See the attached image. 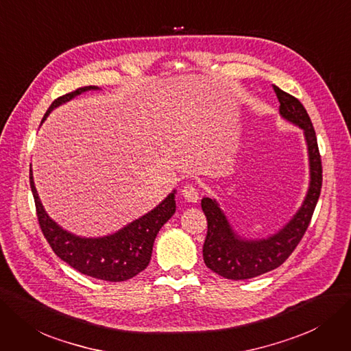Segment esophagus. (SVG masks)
I'll use <instances>...</instances> for the list:
<instances>
[{
  "label": "esophagus",
  "instance_id": "34e87169",
  "mask_svg": "<svg viewBox=\"0 0 351 351\" xmlns=\"http://www.w3.org/2000/svg\"><path fill=\"white\" fill-rule=\"evenodd\" d=\"M181 194H183V197L190 203H197L199 200V190L193 184H186L181 189Z\"/></svg>",
  "mask_w": 351,
  "mask_h": 351
}]
</instances>
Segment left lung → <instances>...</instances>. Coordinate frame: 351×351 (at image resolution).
<instances>
[{"label": "left lung", "instance_id": "1", "mask_svg": "<svg viewBox=\"0 0 351 351\" xmlns=\"http://www.w3.org/2000/svg\"><path fill=\"white\" fill-rule=\"evenodd\" d=\"M274 90L281 104L279 114L304 131L310 161V186L298 212L282 229L262 239H246L237 234L216 199H202V208L207 219L203 245L204 263L217 275L234 281L269 272L288 259L308 229L321 193L322 167L313 122L297 97L278 86H274Z\"/></svg>", "mask_w": 351, "mask_h": 351}]
</instances>
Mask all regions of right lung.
Segmentation results:
<instances>
[{"instance_id":"obj_1","label":"right lung","mask_w":351,"mask_h":351,"mask_svg":"<svg viewBox=\"0 0 351 351\" xmlns=\"http://www.w3.org/2000/svg\"><path fill=\"white\" fill-rule=\"evenodd\" d=\"M96 86L79 88L56 99L47 109L45 122L50 112L77 95L97 90ZM30 187L34 195L37 217L41 232L53 252L77 272L109 282H122L143 272L152 255L154 241L164 224L176 213V190L151 212L128 223L118 232L102 237H82L59 226L47 213L40 202L34 186L33 171L30 170Z\"/></svg>"}]
</instances>
